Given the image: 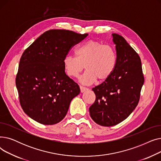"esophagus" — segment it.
Returning <instances> with one entry per match:
<instances>
[{
  "instance_id": "1",
  "label": "esophagus",
  "mask_w": 161,
  "mask_h": 161,
  "mask_svg": "<svg viewBox=\"0 0 161 161\" xmlns=\"http://www.w3.org/2000/svg\"><path fill=\"white\" fill-rule=\"evenodd\" d=\"M80 91H81V92H83L84 91H86L87 89V87H83V86H80Z\"/></svg>"
}]
</instances>
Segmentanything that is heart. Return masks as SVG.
<instances>
[{
  "instance_id": "heart-1",
  "label": "heart",
  "mask_w": 161,
  "mask_h": 161,
  "mask_svg": "<svg viewBox=\"0 0 161 161\" xmlns=\"http://www.w3.org/2000/svg\"><path fill=\"white\" fill-rule=\"evenodd\" d=\"M76 57L67 55L63 61L66 74L71 78H77L85 69L81 81L91 84L97 80H107L114 72L117 62L115 49L111 46L104 44L95 40H89L75 50Z\"/></svg>"
}]
</instances>
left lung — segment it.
Segmentation results:
<instances>
[{"label":"left lung","mask_w":161,"mask_h":161,"mask_svg":"<svg viewBox=\"0 0 161 161\" xmlns=\"http://www.w3.org/2000/svg\"><path fill=\"white\" fill-rule=\"evenodd\" d=\"M117 62L107 80L92 89L96 95L89 108L96 123L104 126L117 125L127 118L137 106L144 77L138 54L125 39L112 34Z\"/></svg>","instance_id":"1"}]
</instances>
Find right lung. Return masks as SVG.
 <instances>
[{
	"label": "right lung",
	"mask_w": 161,
	"mask_h": 161,
	"mask_svg": "<svg viewBox=\"0 0 161 161\" xmlns=\"http://www.w3.org/2000/svg\"><path fill=\"white\" fill-rule=\"evenodd\" d=\"M87 33L52 29L44 32L24 51L15 78L19 103L33 120L52 125L66 116L80 87L68 76L63 61Z\"/></svg>",
	"instance_id": "add662e5"
}]
</instances>
